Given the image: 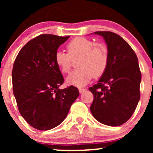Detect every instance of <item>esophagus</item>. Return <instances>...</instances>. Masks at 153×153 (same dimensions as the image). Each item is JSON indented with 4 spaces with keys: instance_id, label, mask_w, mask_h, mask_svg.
Segmentation results:
<instances>
[{
    "instance_id": "esophagus-1",
    "label": "esophagus",
    "mask_w": 153,
    "mask_h": 153,
    "mask_svg": "<svg viewBox=\"0 0 153 153\" xmlns=\"http://www.w3.org/2000/svg\"><path fill=\"white\" fill-rule=\"evenodd\" d=\"M85 91H86V89H85V88H79V92H80V94H82V93L85 92Z\"/></svg>"
}]
</instances>
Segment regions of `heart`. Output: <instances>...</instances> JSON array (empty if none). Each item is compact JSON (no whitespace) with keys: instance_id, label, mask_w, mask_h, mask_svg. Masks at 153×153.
Here are the masks:
<instances>
[{"instance_id":"1","label":"heart","mask_w":153,"mask_h":153,"mask_svg":"<svg viewBox=\"0 0 153 153\" xmlns=\"http://www.w3.org/2000/svg\"><path fill=\"white\" fill-rule=\"evenodd\" d=\"M68 53L57 50L54 54L56 65L63 73L70 71L73 59L78 58V69L72 71L67 78L68 84L77 87L87 85L93 77L101 76L108 62V49L103 44L96 43L89 39L78 36L67 45Z\"/></svg>"}]
</instances>
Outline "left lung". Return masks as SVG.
I'll list each match as a JSON object with an SVG mask.
<instances>
[{
    "label": "left lung",
    "instance_id": "1",
    "mask_svg": "<svg viewBox=\"0 0 153 153\" xmlns=\"http://www.w3.org/2000/svg\"><path fill=\"white\" fill-rule=\"evenodd\" d=\"M107 45L108 62L97 84L91 111L99 122L111 127L129 120L140 99L141 72L135 52L124 39L111 31H96Z\"/></svg>",
    "mask_w": 153,
    "mask_h": 153
}]
</instances>
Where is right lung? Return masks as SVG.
Masks as SVG:
<instances>
[{
    "instance_id": "1",
    "label": "right lung",
    "mask_w": 153,
    "mask_h": 153,
    "mask_svg": "<svg viewBox=\"0 0 153 153\" xmlns=\"http://www.w3.org/2000/svg\"><path fill=\"white\" fill-rule=\"evenodd\" d=\"M69 37L39 35L23 47L13 64V91L19 112L39 130L60 124L79 96L78 89L73 85L59 88L64 78L54 54Z\"/></svg>"
}]
</instances>
